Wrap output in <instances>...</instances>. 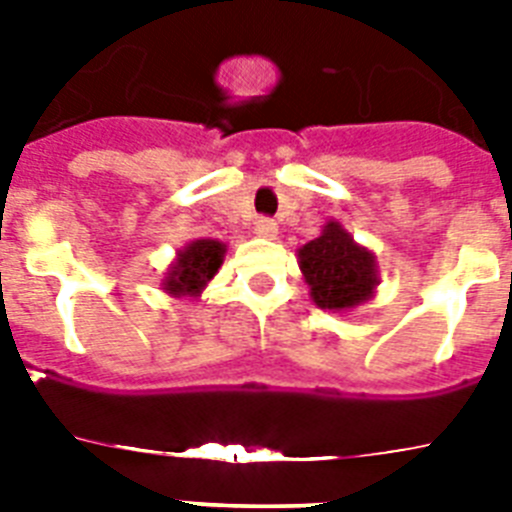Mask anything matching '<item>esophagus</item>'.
<instances>
[{"label": "esophagus", "mask_w": 512, "mask_h": 512, "mask_svg": "<svg viewBox=\"0 0 512 512\" xmlns=\"http://www.w3.org/2000/svg\"><path fill=\"white\" fill-rule=\"evenodd\" d=\"M255 233L263 239H273L279 233V225L273 223L271 217H260V220H255Z\"/></svg>", "instance_id": "esophagus-1"}]
</instances>
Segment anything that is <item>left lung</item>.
Masks as SVG:
<instances>
[{
    "label": "left lung",
    "instance_id": "8db88e82",
    "mask_svg": "<svg viewBox=\"0 0 512 512\" xmlns=\"http://www.w3.org/2000/svg\"><path fill=\"white\" fill-rule=\"evenodd\" d=\"M297 257L311 300L321 311H350L366 303L380 284L372 252L356 244L337 220H329L321 236L297 249Z\"/></svg>",
    "mask_w": 512,
    "mask_h": 512
}]
</instances>
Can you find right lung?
Here are the masks:
<instances>
[{
    "label": "right lung",
    "mask_w": 512,
    "mask_h": 512,
    "mask_svg": "<svg viewBox=\"0 0 512 512\" xmlns=\"http://www.w3.org/2000/svg\"><path fill=\"white\" fill-rule=\"evenodd\" d=\"M225 244L215 239H196L177 252L175 263L164 273L162 289L172 297H199L223 265Z\"/></svg>",
    "instance_id": "add662e5"
}]
</instances>
